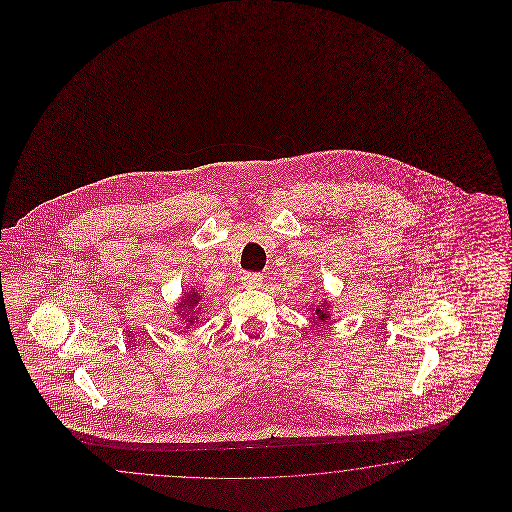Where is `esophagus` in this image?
Returning a JSON list of instances; mask_svg holds the SVG:
<instances>
[{
  "mask_svg": "<svg viewBox=\"0 0 512 512\" xmlns=\"http://www.w3.org/2000/svg\"><path fill=\"white\" fill-rule=\"evenodd\" d=\"M261 282H263V276L258 274V272H245V274L241 276V283H243V287H247V289H258Z\"/></svg>",
  "mask_w": 512,
  "mask_h": 512,
  "instance_id": "34e87169",
  "label": "esophagus"
}]
</instances>
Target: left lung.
Instances as JSON below:
<instances>
[{"mask_svg":"<svg viewBox=\"0 0 512 512\" xmlns=\"http://www.w3.org/2000/svg\"><path fill=\"white\" fill-rule=\"evenodd\" d=\"M309 309H311V318L313 320H318V322H327L329 318H331V302L324 298L322 300V304L315 305V307H311L309 305Z\"/></svg>","mask_w":512,"mask_h":512,"instance_id":"left-lung-1","label":"left lung"}]
</instances>
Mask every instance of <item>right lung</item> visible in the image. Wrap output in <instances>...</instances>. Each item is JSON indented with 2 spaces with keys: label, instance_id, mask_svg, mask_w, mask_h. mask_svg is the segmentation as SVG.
Here are the masks:
<instances>
[{
  "label": "right lung",
  "instance_id": "add662e5",
  "mask_svg": "<svg viewBox=\"0 0 512 512\" xmlns=\"http://www.w3.org/2000/svg\"><path fill=\"white\" fill-rule=\"evenodd\" d=\"M201 300H203V296L199 294L196 287H192V289H186L183 296L179 298V302L174 305L175 315L181 316L186 324L185 331L194 326L197 322V316H201V313H203Z\"/></svg>",
  "mask_w": 512,
  "mask_h": 512
}]
</instances>
